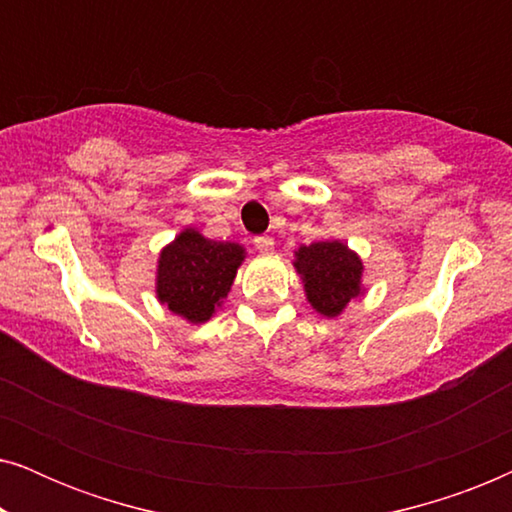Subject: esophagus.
<instances>
[{"label":"esophagus","mask_w":512,"mask_h":512,"mask_svg":"<svg viewBox=\"0 0 512 512\" xmlns=\"http://www.w3.org/2000/svg\"><path fill=\"white\" fill-rule=\"evenodd\" d=\"M254 247L261 251V254H268V251L275 249V240H272V237H268V235H261V237H256V240H254Z\"/></svg>","instance_id":"obj_1"}]
</instances>
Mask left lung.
Listing matches in <instances>:
<instances>
[{"label":"left lung","mask_w":512,"mask_h":512,"mask_svg":"<svg viewBox=\"0 0 512 512\" xmlns=\"http://www.w3.org/2000/svg\"><path fill=\"white\" fill-rule=\"evenodd\" d=\"M293 265L303 277L310 305L328 319L338 317L349 300L363 293L361 258L340 240L314 242L310 247L303 244L296 251Z\"/></svg>","instance_id":"obj_1"}]
</instances>
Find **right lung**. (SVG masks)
I'll list each match as a JSON object with an SVG mask.
<instances>
[{
	"instance_id": "1",
	"label": "right lung",
	"mask_w": 512,
	"mask_h": 512,
	"mask_svg": "<svg viewBox=\"0 0 512 512\" xmlns=\"http://www.w3.org/2000/svg\"><path fill=\"white\" fill-rule=\"evenodd\" d=\"M244 261L237 242H216L186 228L160 251L156 296L191 324H205L228 296Z\"/></svg>"
}]
</instances>
